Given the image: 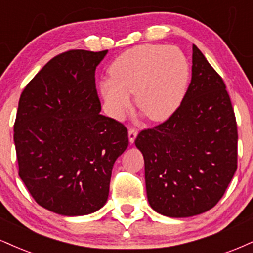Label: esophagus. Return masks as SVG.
Listing matches in <instances>:
<instances>
[{"instance_id": "obj_1", "label": "esophagus", "mask_w": 253, "mask_h": 253, "mask_svg": "<svg viewBox=\"0 0 253 253\" xmlns=\"http://www.w3.org/2000/svg\"><path fill=\"white\" fill-rule=\"evenodd\" d=\"M136 136H138V130H136L135 128H129V130H128V139H129L130 144H133V142H134V140L136 139Z\"/></svg>"}]
</instances>
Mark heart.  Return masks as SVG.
Listing matches in <instances>:
<instances>
[{
  "instance_id": "obj_1",
  "label": "heart",
  "mask_w": 253,
  "mask_h": 253,
  "mask_svg": "<svg viewBox=\"0 0 253 253\" xmlns=\"http://www.w3.org/2000/svg\"><path fill=\"white\" fill-rule=\"evenodd\" d=\"M112 79L100 84L102 97L112 117L123 118L135 105L151 120L169 117L180 105L186 90L190 66L175 47L140 44L124 51L109 68Z\"/></svg>"
}]
</instances>
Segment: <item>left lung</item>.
<instances>
[{
	"mask_svg": "<svg viewBox=\"0 0 253 253\" xmlns=\"http://www.w3.org/2000/svg\"><path fill=\"white\" fill-rule=\"evenodd\" d=\"M192 50V79L180 106L135 139L148 203L172 218L213 208L237 171L238 132L226 86L197 45Z\"/></svg>",
	"mask_w": 253,
	"mask_h": 253,
	"instance_id": "8db88e82",
	"label": "left lung"
}]
</instances>
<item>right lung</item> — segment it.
I'll list each match as a JSON object with an SVG mask.
<instances>
[{
    "mask_svg": "<svg viewBox=\"0 0 253 253\" xmlns=\"http://www.w3.org/2000/svg\"><path fill=\"white\" fill-rule=\"evenodd\" d=\"M107 51L53 57L20 96L14 124L19 175L35 202L57 214L101 209L115 160L128 146L126 127L100 114L95 69Z\"/></svg>",
    "mask_w": 253,
    "mask_h": 253,
    "instance_id": "add662e5",
    "label": "right lung"
}]
</instances>
